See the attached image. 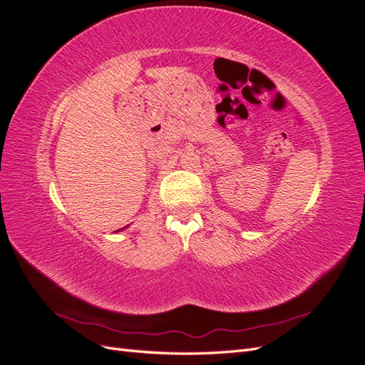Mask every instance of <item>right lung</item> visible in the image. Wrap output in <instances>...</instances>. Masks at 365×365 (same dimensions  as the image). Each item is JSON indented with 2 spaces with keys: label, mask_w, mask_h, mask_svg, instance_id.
<instances>
[{
  "label": "right lung",
  "mask_w": 365,
  "mask_h": 365,
  "mask_svg": "<svg viewBox=\"0 0 365 365\" xmlns=\"http://www.w3.org/2000/svg\"><path fill=\"white\" fill-rule=\"evenodd\" d=\"M117 231H118V230H117Z\"/></svg>",
  "instance_id": "1"
}]
</instances>
